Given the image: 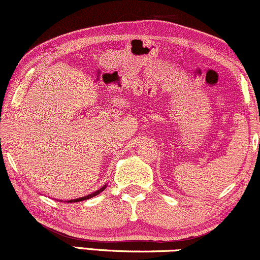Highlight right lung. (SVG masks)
Segmentation results:
<instances>
[{
    "instance_id": "add662e5",
    "label": "right lung",
    "mask_w": 260,
    "mask_h": 260,
    "mask_svg": "<svg viewBox=\"0 0 260 260\" xmlns=\"http://www.w3.org/2000/svg\"><path fill=\"white\" fill-rule=\"evenodd\" d=\"M105 188H106V185H104V187L102 188H100L99 189V190H96V191H94V193H91V194H89V195H85V197H83V198H78V199H73V200H67V203H78V201H83V200H88V199H90V198H92V197H96V195L98 194H100L101 191H104L105 190Z\"/></svg>"
}]
</instances>
